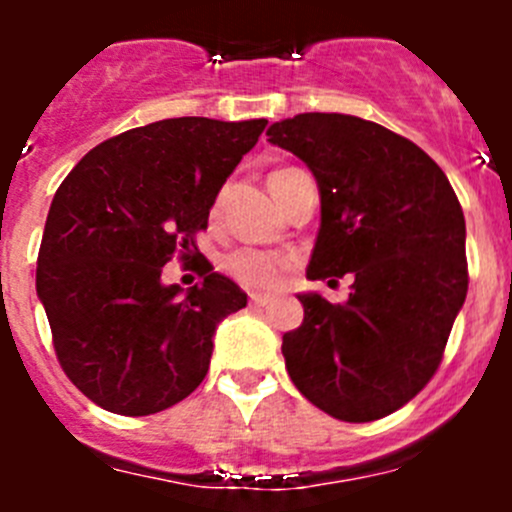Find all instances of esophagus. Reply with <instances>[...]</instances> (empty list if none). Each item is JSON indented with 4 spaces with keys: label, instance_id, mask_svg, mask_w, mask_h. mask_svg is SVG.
Segmentation results:
<instances>
[{
    "label": "esophagus",
    "instance_id": "obj_1",
    "mask_svg": "<svg viewBox=\"0 0 512 512\" xmlns=\"http://www.w3.org/2000/svg\"><path fill=\"white\" fill-rule=\"evenodd\" d=\"M251 307H269L271 305V297H266V295H251Z\"/></svg>",
    "mask_w": 512,
    "mask_h": 512
}]
</instances>
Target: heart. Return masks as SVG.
<instances>
[{
    "label": "heart",
    "instance_id": "b5f03b06",
    "mask_svg": "<svg viewBox=\"0 0 512 512\" xmlns=\"http://www.w3.org/2000/svg\"><path fill=\"white\" fill-rule=\"evenodd\" d=\"M295 171L297 169H277L269 176V187H279ZM284 269H287V259L277 256V253L256 251V248H238L225 259V271L230 277L246 289H256V292L279 287Z\"/></svg>",
    "mask_w": 512,
    "mask_h": 512
}]
</instances>
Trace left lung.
Here are the masks:
<instances>
[{
	"label": "left lung",
	"mask_w": 512,
	"mask_h": 512,
	"mask_svg": "<svg viewBox=\"0 0 512 512\" xmlns=\"http://www.w3.org/2000/svg\"><path fill=\"white\" fill-rule=\"evenodd\" d=\"M266 135L320 189L307 279L354 277L341 305L297 295L305 320L282 338L289 377L333 418H384L431 382L467 297L459 200L428 153L377 122L305 112Z\"/></svg>",
	"instance_id": "1"
}]
</instances>
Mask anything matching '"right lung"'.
<instances>
[{
	"label": "right lung",
	"mask_w": 512,
	"mask_h": 512,
	"mask_svg": "<svg viewBox=\"0 0 512 512\" xmlns=\"http://www.w3.org/2000/svg\"><path fill=\"white\" fill-rule=\"evenodd\" d=\"M266 120L171 117L104 140L63 179L45 220L35 287L58 364L99 408L153 415L192 395L217 323L248 297L212 271L194 235ZM201 256L202 285L160 269Z\"/></svg>",
	"instance_id": "1"
}]
</instances>
